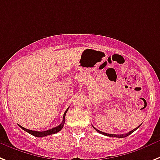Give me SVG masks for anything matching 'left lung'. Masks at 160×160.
<instances>
[{
  "label": "left lung",
  "mask_w": 160,
  "mask_h": 160,
  "mask_svg": "<svg viewBox=\"0 0 160 160\" xmlns=\"http://www.w3.org/2000/svg\"><path fill=\"white\" fill-rule=\"evenodd\" d=\"M140 126H141V124H140V125H139V126H138V127H137L136 128H134L133 130H132V131H130V132H127V133H123V134H109V133H106V132H101V131H99V130H98V129H97V128H95L94 127H93V126H92V127H93V128H94V129L96 130L97 132H98L99 133H101V134H103V135H106V136L112 137V138H125V137L128 136V135H130V134H131V133H132V132H133L134 131H135V130H136V129H138V128H139V127H140Z\"/></svg>",
  "instance_id": "1"
}]
</instances>
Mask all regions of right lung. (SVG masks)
Listing matches in <instances>:
<instances>
[{"label": "right lung", "instance_id": "add662e5", "mask_svg": "<svg viewBox=\"0 0 160 160\" xmlns=\"http://www.w3.org/2000/svg\"><path fill=\"white\" fill-rule=\"evenodd\" d=\"M68 111V108L66 110L65 113H64L63 119H62V123H60L59 125L57 126V127H55V128H51V129L46 130V131H42V132H38V131H33V130L28 129V128H23V127H22V126H20V125H19V127L22 128V129H23L24 131L28 132V133L32 134V135H33V136H35V137H37V138H43V137L48 136V135H51V134L57 133V132H58L59 131H61L62 128H63L64 123H65V115H66V114H67V111Z\"/></svg>", "mask_w": 160, "mask_h": 160}]
</instances>
